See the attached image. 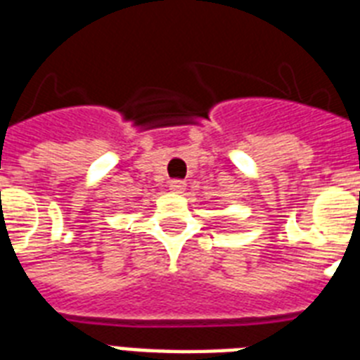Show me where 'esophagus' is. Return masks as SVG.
Listing matches in <instances>:
<instances>
[{
    "mask_svg": "<svg viewBox=\"0 0 360 360\" xmlns=\"http://www.w3.org/2000/svg\"><path fill=\"white\" fill-rule=\"evenodd\" d=\"M185 181L181 179H174L170 181V190H174V192H181V190H185Z\"/></svg>",
    "mask_w": 360,
    "mask_h": 360,
    "instance_id": "esophagus-1",
    "label": "esophagus"
}]
</instances>
